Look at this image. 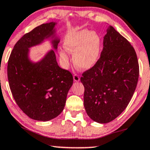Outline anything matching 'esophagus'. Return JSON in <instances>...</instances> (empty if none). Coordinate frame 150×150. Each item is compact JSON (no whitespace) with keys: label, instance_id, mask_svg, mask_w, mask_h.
<instances>
[{"label":"esophagus","instance_id":"obj_1","mask_svg":"<svg viewBox=\"0 0 150 150\" xmlns=\"http://www.w3.org/2000/svg\"><path fill=\"white\" fill-rule=\"evenodd\" d=\"M73 78H74V81L75 82H79V81H80V78H79V76L77 74L74 75Z\"/></svg>","mask_w":150,"mask_h":150}]
</instances>
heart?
<instances>
[{
    "label": "heart",
    "mask_w": 150,
    "mask_h": 150,
    "mask_svg": "<svg viewBox=\"0 0 150 150\" xmlns=\"http://www.w3.org/2000/svg\"><path fill=\"white\" fill-rule=\"evenodd\" d=\"M65 50L73 54V61L81 70H88L98 63L100 54L101 41L99 35L95 32L81 30L67 37L63 42ZM60 58L63 63L69 62L67 52H60Z\"/></svg>",
    "instance_id": "b5f03b06"
}]
</instances>
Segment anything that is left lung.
Wrapping results in <instances>:
<instances>
[{"label":"left lung","instance_id":"1","mask_svg":"<svg viewBox=\"0 0 150 150\" xmlns=\"http://www.w3.org/2000/svg\"><path fill=\"white\" fill-rule=\"evenodd\" d=\"M82 75L87 115L95 122L108 123L125 110L134 93L139 76L135 50L110 26L98 63Z\"/></svg>","mask_w":150,"mask_h":150}]
</instances>
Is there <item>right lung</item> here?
Listing matches in <instances>:
<instances>
[{"label":"right lung","instance_id":"1","mask_svg":"<svg viewBox=\"0 0 150 150\" xmlns=\"http://www.w3.org/2000/svg\"><path fill=\"white\" fill-rule=\"evenodd\" d=\"M55 22L42 24L23 36L13 47L7 64L9 87L19 108L32 119L47 121L63 110L67 93L73 84L72 74L62 69L55 52L50 50L40 61L29 58L30 48L51 39L57 50Z\"/></svg>","mask_w":150,"mask_h":150}]
</instances>
